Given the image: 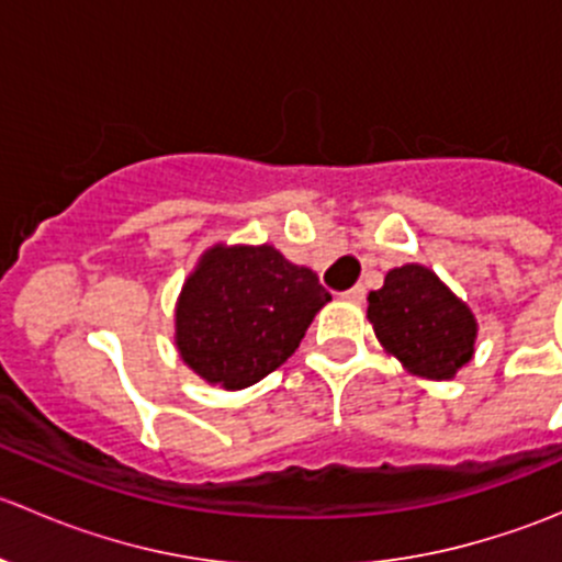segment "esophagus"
Wrapping results in <instances>:
<instances>
[{"instance_id": "esophagus-1", "label": "esophagus", "mask_w": 562, "mask_h": 562, "mask_svg": "<svg viewBox=\"0 0 562 562\" xmlns=\"http://www.w3.org/2000/svg\"><path fill=\"white\" fill-rule=\"evenodd\" d=\"M364 296H367L364 285H356V288H350V291H345V293H342L345 302H353V304H361V302H364Z\"/></svg>"}]
</instances>
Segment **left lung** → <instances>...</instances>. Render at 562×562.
Segmentation results:
<instances>
[{"mask_svg":"<svg viewBox=\"0 0 562 562\" xmlns=\"http://www.w3.org/2000/svg\"><path fill=\"white\" fill-rule=\"evenodd\" d=\"M367 302L378 342L411 375L451 381L473 359L479 321L427 266L391 269L381 291H372Z\"/></svg>","mask_w":562,"mask_h":562,"instance_id":"1","label":"left lung"}]
</instances>
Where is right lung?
I'll return each instance as SVG.
<instances>
[{
  "instance_id": "add662e5",
  "label": "right lung",
  "mask_w": 562,
  "mask_h": 562,
  "mask_svg": "<svg viewBox=\"0 0 562 562\" xmlns=\"http://www.w3.org/2000/svg\"><path fill=\"white\" fill-rule=\"evenodd\" d=\"M326 302L315 271L277 247L217 241L176 299V350L209 386L241 391L296 353Z\"/></svg>"
}]
</instances>
